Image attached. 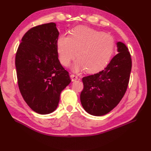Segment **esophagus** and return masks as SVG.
<instances>
[{"label":"esophagus","mask_w":151,"mask_h":151,"mask_svg":"<svg viewBox=\"0 0 151 151\" xmlns=\"http://www.w3.org/2000/svg\"><path fill=\"white\" fill-rule=\"evenodd\" d=\"M70 79H71L72 82L75 81H76V80L78 79V76L75 75H73V74H72V75H70Z\"/></svg>","instance_id":"obj_1"}]
</instances>
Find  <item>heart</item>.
I'll return each mask as SVG.
<instances>
[{"label": "heart", "mask_w": 151, "mask_h": 151, "mask_svg": "<svg viewBox=\"0 0 151 151\" xmlns=\"http://www.w3.org/2000/svg\"><path fill=\"white\" fill-rule=\"evenodd\" d=\"M114 38L104 32L86 27H78L70 36L62 35L57 41V50L60 62L68 66L75 58L78 59L73 69L78 72L86 69L89 73L102 69L114 52Z\"/></svg>", "instance_id": "1"}]
</instances>
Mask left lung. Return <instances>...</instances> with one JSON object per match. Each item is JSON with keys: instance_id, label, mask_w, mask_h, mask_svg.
<instances>
[{"instance_id": "left-lung-1", "label": "left lung", "mask_w": 151, "mask_h": 151, "mask_svg": "<svg viewBox=\"0 0 151 151\" xmlns=\"http://www.w3.org/2000/svg\"><path fill=\"white\" fill-rule=\"evenodd\" d=\"M117 47L119 53L104 70L82 78L81 104L92 115L101 116L109 113L119 103L127 91L132 60L123 43L117 42Z\"/></svg>"}]
</instances>
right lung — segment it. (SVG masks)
<instances>
[{"mask_svg":"<svg viewBox=\"0 0 151 151\" xmlns=\"http://www.w3.org/2000/svg\"><path fill=\"white\" fill-rule=\"evenodd\" d=\"M59 32L54 22L38 25L22 37L15 55L19 90L32 110L49 114L56 110L60 96L70 82L58 60Z\"/></svg>","mask_w":151,"mask_h":151,"instance_id":"obj_1","label":"right lung"}]
</instances>
